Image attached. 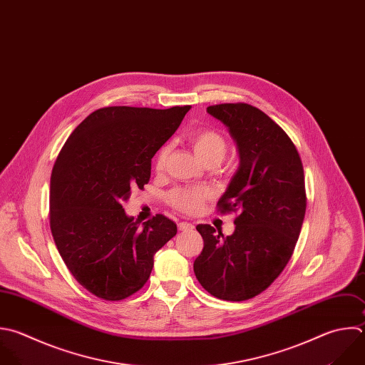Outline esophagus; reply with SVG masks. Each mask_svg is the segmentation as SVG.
<instances>
[{
    "label": "esophagus",
    "instance_id": "esophagus-1",
    "mask_svg": "<svg viewBox=\"0 0 365 365\" xmlns=\"http://www.w3.org/2000/svg\"><path fill=\"white\" fill-rule=\"evenodd\" d=\"M194 228V225L192 224H190V222H178V230L180 231H190V230H192Z\"/></svg>",
    "mask_w": 365,
    "mask_h": 365
}]
</instances>
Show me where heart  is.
I'll use <instances>...</instances> for the list:
<instances>
[{
  "label": "heart",
  "instance_id": "obj_1",
  "mask_svg": "<svg viewBox=\"0 0 365 365\" xmlns=\"http://www.w3.org/2000/svg\"><path fill=\"white\" fill-rule=\"evenodd\" d=\"M190 144L197 155V158L205 165V164H214L218 165L227 151H228V144L227 140L224 138L222 134H220L215 130H201L194 133L190 137ZM168 151L170 147L168 145H163L157 155H155V170L157 171H163L167 163V157H168ZM211 195V192L204 188V187H178L174 188L170 194H168V204L174 208L178 210L181 212L185 214H192L197 212L202 202L205 200H208Z\"/></svg>",
  "mask_w": 365,
  "mask_h": 365
}]
</instances>
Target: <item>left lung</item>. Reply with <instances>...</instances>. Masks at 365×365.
<instances>
[{
  "instance_id": "1",
  "label": "left lung",
  "mask_w": 365,
  "mask_h": 365,
  "mask_svg": "<svg viewBox=\"0 0 365 365\" xmlns=\"http://www.w3.org/2000/svg\"><path fill=\"white\" fill-rule=\"evenodd\" d=\"M207 113L237 144L240 167L217 205L238 217L227 237L210 224L197 225L204 248L194 272L211 295L245 301L268 288L292 255L307 207L302 163L289 137L261 110L237 103Z\"/></svg>"
}]
</instances>
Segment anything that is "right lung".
I'll return each instance as SVG.
<instances>
[{
  "instance_id": "right-lung-1",
  "label": "right lung",
  "mask_w": 365,
  "mask_h": 365,
  "mask_svg": "<svg viewBox=\"0 0 365 365\" xmlns=\"http://www.w3.org/2000/svg\"><path fill=\"white\" fill-rule=\"evenodd\" d=\"M191 107H107L68 137L51 174L50 227L74 278L94 295L118 301L148 279L154 254L177 234L163 214L143 222L123 208L151 177V160Z\"/></svg>"
}]
</instances>
